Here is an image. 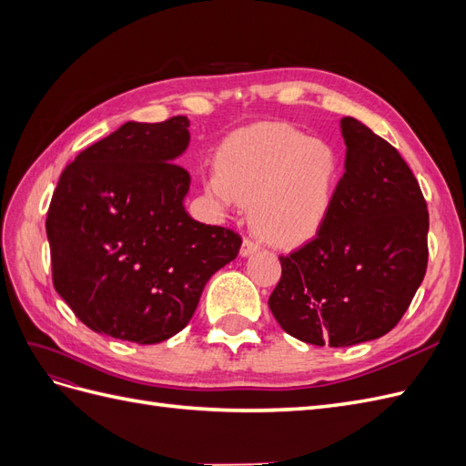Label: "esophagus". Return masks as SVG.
Instances as JSON below:
<instances>
[{"instance_id":"esophagus-1","label":"esophagus","mask_w":466,"mask_h":466,"mask_svg":"<svg viewBox=\"0 0 466 466\" xmlns=\"http://www.w3.org/2000/svg\"><path fill=\"white\" fill-rule=\"evenodd\" d=\"M257 250H260V243H257L255 238H245L243 245H241V257H248Z\"/></svg>"}]
</instances>
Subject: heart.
Listing matches in <instances>:
<instances>
[{"instance_id":"b5f03b06","label":"heart","mask_w":466,"mask_h":466,"mask_svg":"<svg viewBox=\"0 0 466 466\" xmlns=\"http://www.w3.org/2000/svg\"><path fill=\"white\" fill-rule=\"evenodd\" d=\"M206 177L223 206L248 204V219L264 241L301 245L327 223L342 163L336 149L284 122H262L231 134Z\"/></svg>"}]
</instances>
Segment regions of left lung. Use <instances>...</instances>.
Listing matches in <instances>:
<instances>
[{
	"mask_svg": "<svg viewBox=\"0 0 466 466\" xmlns=\"http://www.w3.org/2000/svg\"><path fill=\"white\" fill-rule=\"evenodd\" d=\"M346 173L315 238L279 257L268 305L293 338L332 348L397 327L428 268L430 216L410 167L383 137L342 118Z\"/></svg>",
	"mask_w": 466,
	"mask_h": 466,
	"instance_id": "left-lung-1",
	"label": "left lung"
}]
</instances>
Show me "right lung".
Returning a JSON list of instances; mask_svg holds the SVG:
<instances>
[{"label": "right lung", "mask_w": 466, "mask_h": 466, "mask_svg": "<svg viewBox=\"0 0 466 466\" xmlns=\"http://www.w3.org/2000/svg\"><path fill=\"white\" fill-rule=\"evenodd\" d=\"M188 118L126 122L69 163L52 194V281L95 332L157 344L187 327L208 279L241 248L238 233L192 219L177 165Z\"/></svg>", "instance_id": "obj_1"}]
</instances>
